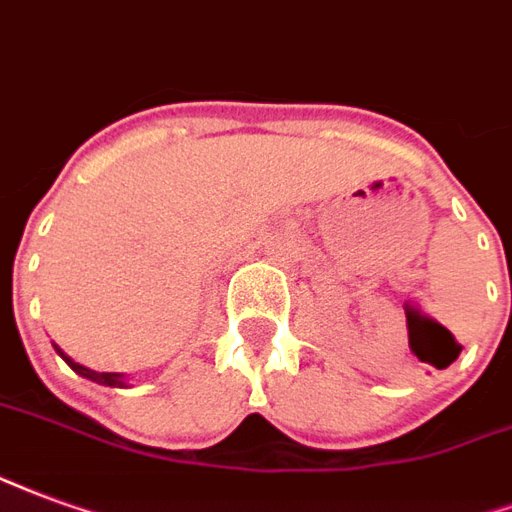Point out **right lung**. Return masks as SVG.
<instances>
[{
  "mask_svg": "<svg viewBox=\"0 0 512 512\" xmlns=\"http://www.w3.org/2000/svg\"><path fill=\"white\" fill-rule=\"evenodd\" d=\"M54 349H57L59 357H62V360H65V363L70 365V368H73L78 376H84V379H89V382H98V384H103V387H130L128 379H125V374H98V371H92V368H87V365L70 360V357H67V354L62 352L59 346H54Z\"/></svg>",
  "mask_w": 512,
  "mask_h": 512,
  "instance_id": "right-lung-1",
  "label": "right lung"
}]
</instances>
